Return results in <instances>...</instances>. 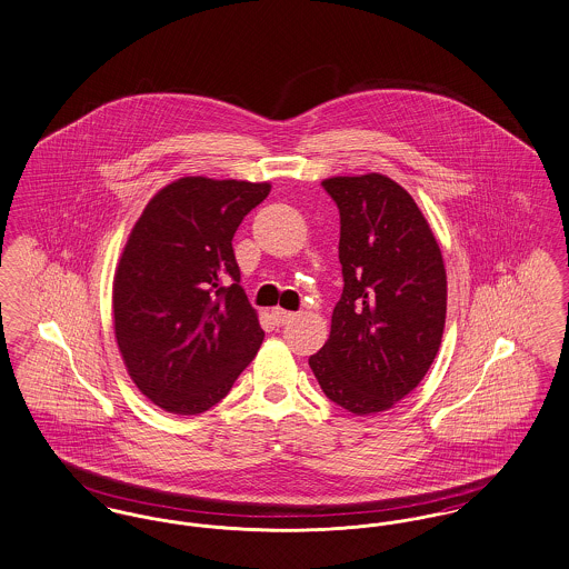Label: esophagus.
I'll use <instances>...</instances> for the list:
<instances>
[{"instance_id":"1","label":"esophagus","mask_w":569,"mask_h":569,"mask_svg":"<svg viewBox=\"0 0 569 569\" xmlns=\"http://www.w3.org/2000/svg\"><path fill=\"white\" fill-rule=\"evenodd\" d=\"M271 316L277 326L290 325V322L297 318L295 311H286V309H281V307H274L271 311Z\"/></svg>"}]
</instances>
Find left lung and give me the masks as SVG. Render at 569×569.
<instances>
[{
    "instance_id": "obj_1",
    "label": "left lung",
    "mask_w": 569,
    "mask_h": 569,
    "mask_svg": "<svg viewBox=\"0 0 569 569\" xmlns=\"http://www.w3.org/2000/svg\"><path fill=\"white\" fill-rule=\"evenodd\" d=\"M322 186L341 216L343 295L309 367L332 403L371 416L403 401L439 352L443 256L416 200L390 177H330Z\"/></svg>"
}]
</instances>
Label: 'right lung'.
<instances>
[{
	"label": "right lung",
	"mask_w": 569,
	"mask_h": 569,
	"mask_svg": "<svg viewBox=\"0 0 569 569\" xmlns=\"http://www.w3.org/2000/svg\"><path fill=\"white\" fill-rule=\"evenodd\" d=\"M271 183L181 177L158 191L112 281L114 339L138 390L163 411L219 403L264 339L232 237Z\"/></svg>",
	"instance_id": "1"
}]
</instances>
